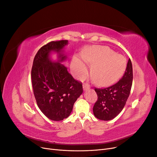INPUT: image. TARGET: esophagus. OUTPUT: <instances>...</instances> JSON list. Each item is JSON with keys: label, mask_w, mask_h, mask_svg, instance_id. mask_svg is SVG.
Segmentation results:
<instances>
[{"label": "esophagus", "mask_w": 157, "mask_h": 157, "mask_svg": "<svg viewBox=\"0 0 157 157\" xmlns=\"http://www.w3.org/2000/svg\"><path fill=\"white\" fill-rule=\"evenodd\" d=\"M90 85L88 84H83V90L84 91H86V90H90Z\"/></svg>", "instance_id": "1"}]
</instances>
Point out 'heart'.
Wrapping results in <instances>:
<instances>
[{"instance_id": "b5f03b06", "label": "heart", "mask_w": 157, "mask_h": 157, "mask_svg": "<svg viewBox=\"0 0 157 157\" xmlns=\"http://www.w3.org/2000/svg\"><path fill=\"white\" fill-rule=\"evenodd\" d=\"M85 62L92 64L91 77L95 83L101 86H108L119 78L126 67V59L124 56L116 54L107 46H95L84 48L81 54ZM71 68L79 78L87 75L86 65L77 58H74Z\"/></svg>"}]
</instances>
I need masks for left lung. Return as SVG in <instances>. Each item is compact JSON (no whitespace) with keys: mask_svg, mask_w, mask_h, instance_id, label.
<instances>
[{"mask_svg":"<svg viewBox=\"0 0 157 157\" xmlns=\"http://www.w3.org/2000/svg\"><path fill=\"white\" fill-rule=\"evenodd\" d=\"M132 80V65L129 59L124 75L116 84L105 88H95L98 100L93 107L94 116L102 121L115 118L122 111L129 97Z\"/></svg>","mask_w":157,"mask_h":157,"instance_id":"1","label":"left lung"}]
</instances>
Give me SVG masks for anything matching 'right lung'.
Masks as SVG:
<instances>
[{
  "mask_svg": "<svg viewBox=\"0 0 157 157\" xmlns=\"http://www.w3.org/2000/svg\"><path fill=\"white\" fill-rule=\"evenodd\" d=\"M67 44V40L52 41L41 47L33 60V93L38 107L52 121L67 118L83 92L82 82L74 79L67 67L60 63L67 59L63 49ZM51 51L58 53L59 59L57 63L50 59Z\"/></svg>",
  "mask_w": 157,
  "mask_h": 157,
  "instance_id": "1",
  "label": "right lung"
}]
</instances>
